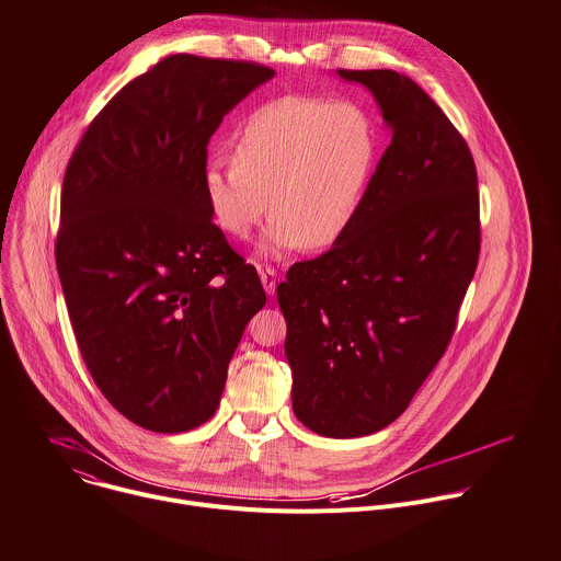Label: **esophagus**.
Returning <instances> with one entry per match:
<instances>
[{"label":"esophagus","instance_id":"34e87169","mask_svg":"<svg viewBox=\"0 0 561 561\" xmlns=\"http://www.w3.org/2000/svg\"><path fill=\"white\" fill-rule=\"evenodd\" d=\"M260 279H262V286H264L266 295H275V290H277V271L273 266L260 268Z\"/></svg>","mask_w":561,"mask_h":561}]
</instances>
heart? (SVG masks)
<instances>
[{
	"label": "heart",
	"mask_w": 561,
	"mask_h": 561,
	"mask_svg": "<svg viewBox=\"0 0 561 561\" xmlns=\"http://www.w3.org/2000/svg\"><path fill=\"white\" fill-rule=\"evenodd\" d=\"M375 157V124L359 104L288 95L247 117L232 139V164L210 159L202 193L232 239H247L271 210L257 244L266 257L322 251L355 224Z\"/></svg>",
	"instance_id": "1"
}]
</instances>
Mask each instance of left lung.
I'll use <instances>...</instances> for the list:
<instances>
[{
  "instance_id": "obj_1",
  "label": "left lung",
  "mask_w": 561,
  "mask_h": 561,
  "mask_svg": "<svg viewBox=\"0 0 561 561\" xmlns=\"http://www.w3.org/2000/svg\"><path fill=\"white\" fill-rule=\"evenodd\" d=\"M366 87L392 130L351 230L277 286L293 411L324 437H362L402 415L442 359L479 257L468 144L394 70H337Z\"/></svg>"
}]
</instances>
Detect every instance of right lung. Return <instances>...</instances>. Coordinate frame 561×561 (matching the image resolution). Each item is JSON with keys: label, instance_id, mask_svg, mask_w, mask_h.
<instances>
[{"label": "right lung", "instance_id": "right-lung-1", "mask_svg": "<svg viewBox=\"0 0 561 561\" xmlns=\"http://www.w3.org/2000/svg\"><path fill=\"white\" fill-rule=\"evenodd\" d=\"M273 75L164 57L100 111L66 167L55 260L75 340L113 409L146 431L215 415L266 304L257 271L213 224L202 173L224 115Z\"/></svg>", "mask_w": 561, "mask_h": 561}]
</instances>
